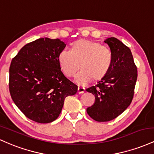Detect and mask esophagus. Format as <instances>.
Masks as SVG:
<instances>
[{
    "mask_svg": "<svg viewBox=\"0 0 154 154\" xmlns=\"http://www.w3.org/2000/svg\"><path fill=\"white\" fill-rule=\"evenodd\" d=\"M84 91H85V89H84V88H82V87L78 88V89H77L78 94H83Z\"/></svg>",
    "mask_w": 154,
    "mask_h": 154,
    "instance_id": "esophagus-1",
    "label": "esophagus"
}]
</instances>
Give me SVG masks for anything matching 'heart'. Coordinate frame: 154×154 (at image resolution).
Segmentation results:
<instances>
[{
  "instance_id": "1",
  "label": "heart",
  "mask_w": 154,
  "mask_h": 154,
  "mask_svg": "<svg viewBox=\"0 0 154 154\" xmlns=\"http://www.w3.org/2000/svg\"><path fill=\"white\" fill-rule=\"evenodd\" d=\"M63 72L68 77L75 75L79 68L80 72L75 77L79 85L102 80L109 71L112 64L110 50L94 41L80 39L72 45V50L64 49L58 57Z\"/></svg>"
}]
</instances>
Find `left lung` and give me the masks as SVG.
<instances>
[{
    "label": "left lung",
    "instance_id": "obj_1",
    "mask_svg": "<svg viewBox=\"0 0 154 154\" xmlns=\"http://www.w3.org/2000/svg\"><path fill=\"white\" fill-rule=\"evenodd\" d=\"M112 54L109 71L95 86L86 90L95 97L94 103L86 108L97 122L113 120L132 103L137 78V70L130 49L114 37L105 39Z\"/></svg>",
    "mask_w": 154,
    "mask_h": 154
}]
</instances>
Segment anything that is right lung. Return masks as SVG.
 Segmentation results:
<instances>
[{
	"mask_svg": "<svg viewBox=\"0 0 154 154\" xmlns=\"http://www.w3.org/2000/svg\"><path fill=\"white\" fill-rule=\"evenodd\" d=\"M66 44L41 38L26 44L12 60L9 91L14 103L26 117L38 123L54 122L64 100L78 86L64 75L58 57Z\"/></svg>",
	"mask_w": 154,
	"mask_h": 154,
	"instance_id": "right-lung-1",
	"label": "right lung"
}]
</instances>
